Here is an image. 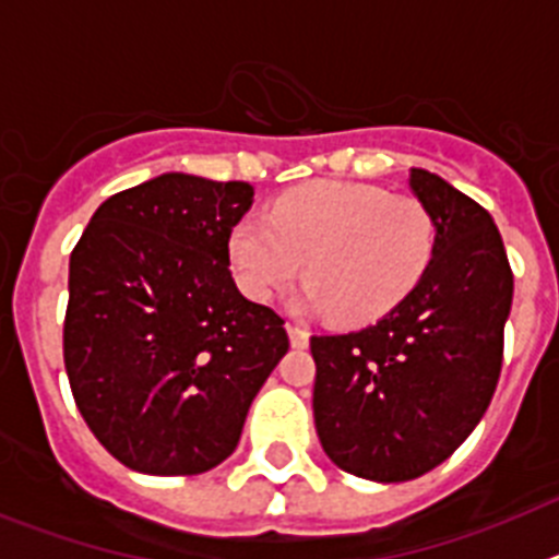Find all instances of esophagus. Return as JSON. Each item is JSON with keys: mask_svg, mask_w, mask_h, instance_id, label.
<instances>
[{"mask_svg": "<svg viewBox=\"0 0 559 559\" xmlns=\"http://www.w3.org/2000/svg\"><path fill=\"white\" fill-rule=\"evenodd\" d=\"M285 330H288L290 347H296V349H305V347H308V341H310V333H308V330L299 328V324H294V322L285 324Z\"/></svg>", "mask_w": 559, "mask_h": 559, "instance_id": "obj_1", "label": "esophagus"}]
</instances>
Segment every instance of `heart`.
Instances as JSON below:
<instances>
[{"label":"heart","instance_id":"b5f03b06","mask_svg":"<svg viewBox=\"0 0 559 559\" xmlns=\"http://www.w3.org/2000/svg\"><path fill=\"white\" fill-rule=\"evenodd\" d=\"M431 254L426 206L353 181L294 187L271 204L269 218L249 215L229 235L231 271L246 296L265 302L305 269L310 280L299 305L344 324L392 313L417 288Z\"/></svg>","mask_w":559,"mask_h":559}]
</instances>
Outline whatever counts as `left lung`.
<instances>
[{
    "label": "left lung",
    "instance_id": "left-lung-1",
    "mask_svg": "<svg viewBox=\"0 0 559 559\" xmlns=\"http://www.w3.org/2000/svg\"><path fill=\"white\" fill-rule=\"evenodd\" d=\"M408 187L433 221L417 288L380 322L313 335V419L324 453L369 481H408L445 462L490 406L512 308V269L490 212L437 173Z\"/></svg>",
    "mask_w": 559,
    "mask_h": 559
}]
</instances>
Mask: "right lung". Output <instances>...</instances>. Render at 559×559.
Listing matches in <instances>:
<instances>
[{"label":"right lung","mask_w":559,"mask_h":559,"mask_svg":"<svg viewBox=\"0 0 559 559\" xmlns=\"http://www.w3.org/2000/svg\"><path fill=\"white\" fill-rule=\"evenodd\" d=\"M251 201L246 181L162 173L103 201L69 257V386L131 471L195 476L231 456L288 353L283 319L229 271V235Z\"/></svg>","instance_id":"obj_1"}]
</instances>
